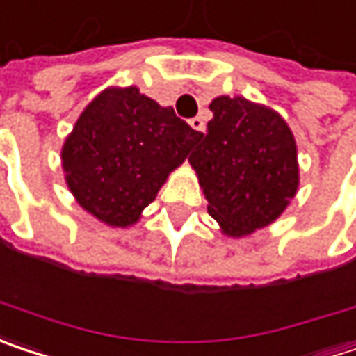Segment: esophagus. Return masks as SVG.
I'll use <instances>...</instances> for the list:
<instances>
[{
  "instance_id": "obj_1",
  "label": "esophagus",
  "mask_w": 356,
  "mask_h": 356,
  "mask_svg": "<svg viewBox=\"0 0 356 356\" xmlns=\"http://www.w3.org/2000/svg\"><path fill=\"white\" fill-rule=\"evenodd\" d=\"M189 126H191L193 130H197V132H204V130H206V122H204L200 115L191 118V120H189Z\"/></svg>"
}]
</instances>
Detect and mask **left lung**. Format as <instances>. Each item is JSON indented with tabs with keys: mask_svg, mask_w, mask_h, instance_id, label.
<instances>
[{
	"mask_svg": "<svg viewBox=\"0 0 356 356\" xmlns=\"http://www.w3.org/2000/svg\"><path fill=\"white\" fill-rule=\"evenodd\" d=\"M210 110L189 165L220 230L243 238L273 224L296 197L298 145L281 113L263 104L220 95Z\"/></svg>",
	"mask_w": 356,
	"mask_h": 356,
	"instance_id": "1",
	"label": "left lung"
}]
</instances>
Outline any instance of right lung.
Listing matches in <instances>:
<instances>
[{
    "mask_svg": "<svg viewBox=\"0 0 356 356\" xmlns=\"http://www.w3.org/2000/svg\"><path fill=\"white\" fill-rule=\"evenodd\" d=\"M197 138L173 108L136 85L108 87L87 104L60 148L67 187L99 222L134 226Z\"/></svg>",
    "mask_w": 356,
    "mask_h": 356,
    "instance_id": "1",
    "label": "right lung"
}]
</instances>
